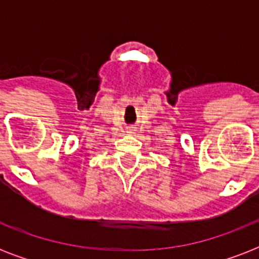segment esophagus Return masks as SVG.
<instances>
[{
	"label": "esophagus",
	"mask_w": 259,
	"mask_h": 259,
	"mask_svg": "<svg viewBox=\"0 0 259 259\" xmlns=\"http://www.w3.org/2000/svg\"><path fill=\"white\" fill-rule=\"evenodd\" d=\"M134 132H136L134 127H129V129H127V133H134Z\"/></svg>",
	"instance_id": "esophagus-1"
}]
</instances>
